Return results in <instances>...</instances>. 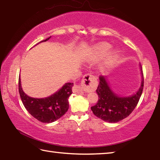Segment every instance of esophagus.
<instances>
[{"mask_svg": "<svg viewBox=\"0 0 160 160\" xmlns=\"http://www.w3.org/2000/svg\"><path fill=\"white\" fill-rule=\"evenodd\" d=\"M97 81L92 75L87 74L81 81V85H74L72 91L75 93H82L83 92H92L96 88Z\"/></svg>", "mask_w": 160, "mask_h": 160, "instance_id": "34e87169", "label": "esophagus"}]
</instances>
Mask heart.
I'll return each mask as SVG.
<instances>
[{
	"mask_svg": "<svg viewBox=\"0 0 160 160\" xmlns=\"http://www.w3.org/2000/svg\"><path fill=\"white\" fill-rule=\"evenodd\" d=\"M110 48H111V45L108 42H101L98 43L93 46L91 50L86 55L85 57V62L90 64H92L99 59H102L107 54L99 67V70L101 72H106L109 69L112 68L118 63L119 59H120V51L118 50H112L109 52H108L110 50Z\"/></svg>",
	"mask_w": 160,
	"mask_h": 160,
	"instance_id": "1",
	"label": "heart"
}]
</instances>
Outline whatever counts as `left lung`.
<instances>
[{"instance_id":"8db88e82","label":"left lung","mask_w":160,"mask_h":160,"mask_svg":"<svg viewBox=\"0 0 160 160\" xmlns=\"http://www.w3.org/2000/svg\"><path fill=\"white\" fill-rule=\"evenodd\" d=\"M141 83L135 94L128 97H121L110 88L107 78L99 77V85L96 90L98 100L95 106L91 107L94 114L101 120L110 123H115L122 120L132 112L143 92V75L140 66Z\"/></svg>"}]
</instances>
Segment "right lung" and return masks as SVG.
<instances>
[{
    "instance_id": "right-lung-1",
    "label": "right lung",
    "mask_w": 160,
    "mask_h": 160,
    "mask_svg": "<svg viewBox=\"0 0 160 160\" xmlns=\"http://www.w3.org/2000/svg\"><path fill=\"white\" fill-rule=\"evenodd\" d=\"M50 38L51 36L39 43L48 41ZM72 86L73 83L66 82L50 97L33 98L28 97L23 91L20 76L19 78V92L25 108L33 118L43 123L53 122L68 111V98L72 93Z\"/></svg>"
}]
</instances>
